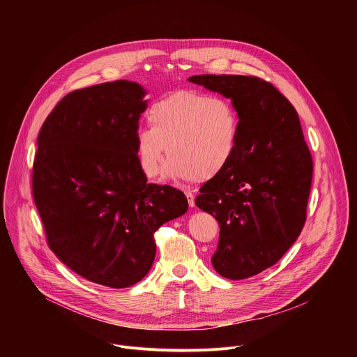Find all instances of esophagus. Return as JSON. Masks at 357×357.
<instances>
[{"label": "esophagus", "instance_id": "1", "mask_svg": "<svg viewBox=\"0 0 357 357\" xmlns=\"http://www.w3.org/2000/svg\"><path fill=\"white\" fill-rule=\"evenodd\" d=\"M185 195H186V199H188L189 206H190V208H193V206H195V195H193L192 192H185Z\"/></svg>", "mask_w": 357, "mask_h": 357}]
</instances>
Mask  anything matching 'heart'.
<instances>
[{
    "mask_svg": "<svg viewBox=\"0 0 357 357\" xmlns=\"http://www.w3.org/2000/svg\"><path fill=\"white\" fill-rule=\"evenodd\" d=\"M148 123L135 135L137 161L148 178L160 174L167 151L168 174L196 181L220 175L237 154L241 120L227 97L176 91L151 106Z\"/></svg>",
    "mask_w": 357,
    "mask_h": 357,
    "instance_id": "1",
    "label": "heart"
}]
</instances>
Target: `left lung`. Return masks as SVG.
Returning <instances> with one entry per match:
<instances>
[{"mask_svg": "<svg viewBox=\"0 0 357 357\" xmlns=\"http://www.w3.org/2000/svg\"><path fill=\"white\" fill-rule=\"evenodd\" d=\"M188 80L231 98L241 120L234 160L195 199L220 227L212 264L229 280L257 275L284 256L307 220L314 162L298 113L275 86L257 76L197 75Z\"/></svg>", "mask_w": 357, "mask_h": 357, "instance_id": "obj_1", "label": "left lung"}]
</instances>
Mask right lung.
I'll use <instances>...</instances> for the list:
<instances>
[{
    "label": "right lung",
    "instance_id": "1",
    "mask_svg": "<svg viewBox=\"0 0 357 357\" xmlns=\"http://www.w3.org/2000/svg\"><path fill=\"white\" fill-rule=\"evenodd\" d=\"M144 94L128 80L75 90L38 135L32 195L47 245L76 274L110 288L141 281L155 231L188 211L183 192L146 183L138 165Z\"/></svg>",
    "mask_w": 357,
    "mask_h": 357
}]
</instances>
